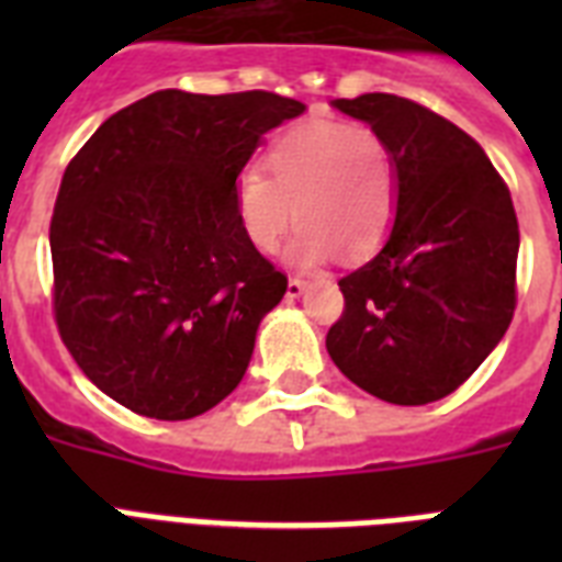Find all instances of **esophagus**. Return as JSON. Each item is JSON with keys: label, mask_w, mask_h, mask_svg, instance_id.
Wrapping results in <instances>:
<instances>
[{"label": "esophagus", "mask_w": 562, "mask_h": 562, "mask_svg": "<svg viewBox=\"0 0 562 562\" xmlns=\"http://www.w3.org/2000/svg\"><path fill=\"white\" fill-rule=\"evenodd\" d=\"M306 285H308V282L303 280V277H291V280H289V297H300V294L306 291Z\"/></svg>", "instance_id": "1"}]
</instances>
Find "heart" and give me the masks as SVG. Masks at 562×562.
<instances>
[{
    "label": "heart",
    "mask_w": 562,
    "mask_h": 562,
    "mask_svg": "<svg viewBox=\"0 0 562 562\" xmlns=\"http://www.w3.org/2000/svg\"><path fill=\"white\" fill-rule=\"evenodd\" d=\"M265 178L245 169L233 183V210L247 245L273 254L291 221L300 233L289 256L321 265L341 250L364 259L382 245L396 212V162L368 125L306 122L265 151Z\"/></svg>",
    "instance_id": "heart-1"
}]
</instances>
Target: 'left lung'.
I'll return each mask as SVG.
<instances>
[{
  "mask_svg": "<svg viewBox=\"0 0 562 562\" xmlns=\"http://www.w3.org/2000/svg\"><path fill=\"white\" fill-rule=\"evenodd\" d=\"M396 162L384 247L338 280L326 350L350 382L393 405L443 400L505 338L516 308L519 221L510 189L470 134L391 92L338 99Z\"/></svg>",
  "mask_w": 562,
  "mask_h": 562,
  "instance_id": "1",
  "label": "left lung"
}]
</instances>
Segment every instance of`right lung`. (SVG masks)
<instances>
[{
  "mask_svg": "<svg viewBox=\"0 0 562 562\" xmlns=\"http://www.w3.org/2000/svg\"><path fill=\"white\" fill-rule=\"evenodd\" d=\"M303 110L265 90H160L69 160L48 224L52 308L110 400L192 419L236 391L289 277L247 245L233 183L262 134Z\"/></svg>",
  "mask_w": 562,
  "mask_h": 562,
  "instance_id": "obj_1",
  "label": "right lung"
}]
</instances>
